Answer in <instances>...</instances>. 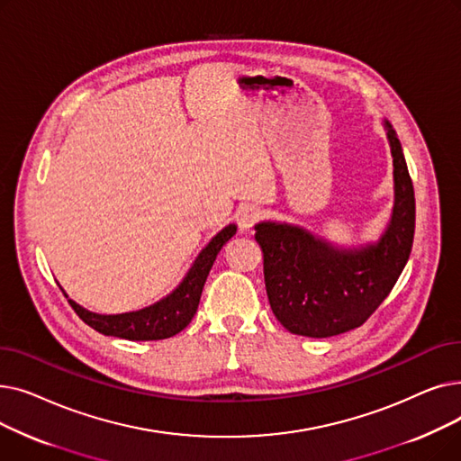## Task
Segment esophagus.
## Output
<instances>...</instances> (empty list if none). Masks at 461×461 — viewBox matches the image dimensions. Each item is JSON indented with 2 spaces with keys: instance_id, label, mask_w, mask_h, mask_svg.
<instances>
[{
  "instance_id": "esophagus-1",
  "label": "esophagus",
  "mask_w": 461,
  "mask_h": 461,
  "mask_svg": "<svg viewBox=\"0 0 461 461\" xmlns=\"http://www.w3.org/2000/svg\"><path fill=\"white\" fill-rule=\"evenodd\" d=\"M261 218V212L254 205H245L237 211V222L240 230H252Z\"/></svg>"
}]
</instances>
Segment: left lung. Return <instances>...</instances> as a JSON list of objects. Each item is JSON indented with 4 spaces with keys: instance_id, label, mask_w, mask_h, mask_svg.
<instances>
[{
    "instance_id": "1",
    "label": "left lung",
    "mask_w": 461,
    "mask_h": 461,
    "mask_svg": "<svg viewBox=\"0 0 461 461\" xmlns=\"http://www.w3.org/2000/svg\"><path fill=\"white\" fill-rule=\"evenodd\" d=\"M386 129L396 203L377 245L334 250L301 228L256 226L271 310L289 332L329 338L360 327L389 297L405 267L415 237V190L400 140L389 123Z\"/></svg>"
}]
</instances>
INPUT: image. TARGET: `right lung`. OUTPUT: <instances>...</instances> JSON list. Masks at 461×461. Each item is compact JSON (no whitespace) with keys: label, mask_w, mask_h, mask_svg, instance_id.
Masks as SVG:
<instances>
[{"label":"right lung","mask_w":461,"mask_h":461,"mask_svg":"<svg viewBox=\"0 0 461 461\" xmlns=\"http://www.w3.org/2000/svg\"><path fill=\"white\" fill-rule=\"evenodd\" d=\"M235 231L237 228L230 224L218 233L194 261L192 269L176 292L149 308L117 313V316H101V313L84 310L75 301L68 303L86 325L104 336H117L125 340H164V338L181 332L194 318L212 263Z\"/></svg>","instance_id":"1"}]
</instances>
